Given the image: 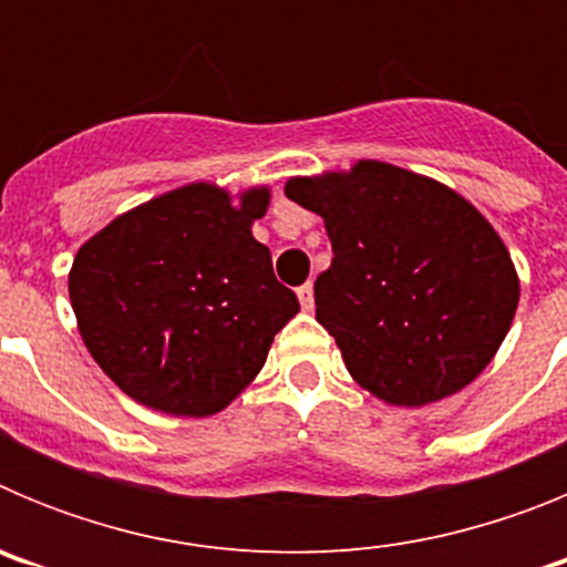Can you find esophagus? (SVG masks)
Returning <instances> with one entry per match:
<instances>
[{
	"instance_id": "1",
	"label": "esophagus",
	"mask_w": 567,
	"mask_h": 567,
	"mask_svg": "<svg viewBox=\"0 0 567 567\" xmlns=\"http://www.w3.org/2000/svg\"><path fill=\"white\" fill-rule=\"evenodd\" d=\"M298 300H300V307L307 309V312H312V307H315L312 284H303V287H298Z\"/></svg>"
}]
</instances>
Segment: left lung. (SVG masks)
<instances>
[{"mask_svg":"<svg viewBox=\"0 0 567 567\" xmlns=\"http://www.w3.org/2000/svg\"><path fill=\"white\" fill-rule=\"evenodd\" d=\"M327 224L332 267L315 318L374 398L417 409L483 372L511 329L519 278L503 238L463 195L385 162L289 178Z\"/></svg>","mask_w":567,"mask_h":567,"instance_id":"left-lung-1","label":"left lung"}]
</instances>
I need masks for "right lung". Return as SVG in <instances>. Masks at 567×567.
<instances>
[{
	"mask_svg": "<svg viewBox=\"0 0 567 567\" xmlns=\"http://www.w3.org/2000/svg\"><path fill=\"white\" fill-rule=\"evenodd\" d=\"M269 189L238 204L187 184L110 221L73 258L68 289L87 352L135 403L175 417L221 412L298 315L252 238Z\"/></svg>",
	"mask_w": 567,
	"mask_h": 567,
	"instance_id": "1",
	"label": "right lung"
}]
</instances>
